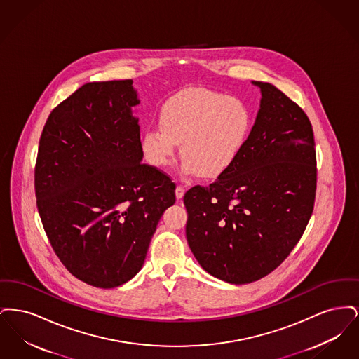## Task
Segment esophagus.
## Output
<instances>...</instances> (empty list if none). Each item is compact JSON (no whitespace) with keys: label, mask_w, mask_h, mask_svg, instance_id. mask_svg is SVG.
<instances>
[{"label":"esophagus","mask_w":359,"mask_h":359,"mask_svg":"<svg viewBox=\"0 0 359 359\" xmlns=\"http://www.w3.org/2000/svg\"><path fill=\"white\" fill-rule=\"evenodd\" d=\"M184 192H186V188H184V186H182V184L176 186L175 194H176V198H177V199H182V198H183V195H184Z\"/></svg>","instance_id":"obj_1"}]
</instances>
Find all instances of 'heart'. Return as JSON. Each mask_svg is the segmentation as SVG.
I'll list each match as a JSON object with an SVG mask.
<instances>
[{
    "mask_svg": "<svg viewBox=\"0 0 359 359\" xmlns=\"http://www.w3.org/2000/svg\"><path fill=\"white\" fill-rule=\"evenodd\" d=\"M250 126V111L242 101L194 87L165 101L160 125L145 129L141 148L152 165L167 167L182 142L183 171L212 179L236 163Z\"/></svg>",
    "mask_w": 359,
    "mask_h": 359,
    "instance_id": "b5f03b06",
    "label": "heart"
}]
</instances>
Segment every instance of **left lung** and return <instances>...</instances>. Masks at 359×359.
<instances>
[{
	"mask_svg": "<svg viewBox=\"0 0 359 359\" xmlns=\"http://www.w3.org/2000/svg\"><path fill=\"white\" fill-rule=\"evenodd\" d=\"M261 88L256 122L230 170L184 194L188 245L205 272L249 284L290 256L313 211L316 152L303 109L277 87Z\"/></svg>",
	"mask_w": 359,
	"mask_h": 359,
	"instance_id": "obj_1",
	"label": "left lung"
}]
</instances>
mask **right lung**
<instances>
[{
	"label": "right lung",
	"instance_id": "add662e5",
	"mask_svg": "<svg viewBox=\"0 0 359 359\" xmlns=\"http://www.w3.org/2000/svg\"><path fill=\"white\" fill-rule=\"evenodd\" d=\"M132 79L86 83L44 125L34 165L36 205L55 255L97 288L135 277L175 183L141 163Z\"/></svg>",
	"mask_w": 359,
	"mask_h": 359
}]
</instances>
